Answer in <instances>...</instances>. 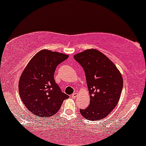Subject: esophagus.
<instances>
[{
	"instance_id": "34e87169",
	"label": "esophagus",
	"mask_w": 146,
	"mask_h": 146,
	"mask_svg": "<svg viewBox=\"0 0 146 146\" xmlns=\"http://www.w3.org/2000/svg\"><path fill=\"white\" fill-rule=\"evenodd\" d=\"M78 93H74V94H72L71 96H72V98H76L77 96H78Z\"/></svg>"
}]
</instances>
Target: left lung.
Masks as SVG:
<instances>
[{
  "label": "left lung",
  "instance_id": "obj_1",
  "mask_svg": "<svg viewBox=\"0 0 146 146\" xmlns=\"http://www.w3.org/2000/svg\"><path fill=\"white\" fill-rule=\"evenodd\" d=\"M73 57L84 68L90 95L89 107L80 109V113L89 121L101 120L119 101L123 86L121 73L106 55L96 49H87Z\"/></svg>",
  "mask_w": 146,
  "mask_h": 146
}]
</instances>
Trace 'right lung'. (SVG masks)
<instances>
[{
	"mask_svg": "<svg viewBox=\"0 0 146 146\" xmlns=\"http://www.w3.org/2000/svg\"><path fill=\"white\" fill-rule=\"evenodd\" d=\"M68 57V55L44 49L38 52L23 70L19 92L24 105L35 116H53L64 100L69 98L62 92L54 79L57 65Z\"/></svg>",
	"mask_w": 146,
	"mask_h": 146,
	"instance_id": "obj_1",
	"label": "right lung"
}]
</instances>
